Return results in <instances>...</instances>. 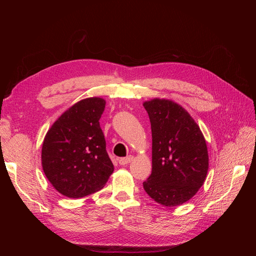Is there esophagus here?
Masks as SVG:
<instances>
[{
	"label": "esophagus",
	"mask_w": 256,
	"mask_h": 256,
	"mask_svg": "<svg viewBox=\"0 0 256 256\" xmlns=\"http://www.w3.org/2000/svg\"><path fill=\"white\" fill-rule=\"evenodd\" d=\"M132 159H134V156H131V154H129V156H127V157L120 158V159L118 160V162H120V166H126V164H130V162L132 161Z\"/></svg>",
	"instance_id": "1"
}]
</instances>
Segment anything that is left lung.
Segmentation results:
<instances>
[{
  "mask_svg": "<svg viewBox=\"0 0 256 256\" xmlns=\"http://www.w3.org/2000/svg\"><path fill=\"white\" fill-rule=\"evenodd\" d=\"M152 126V174L144 190L164 206H178L202 187L208 171V152L198 124L184 108L168 99L143 104Z\"/></svg>",
  "mask_w": 256,
  "mask_h": 256,
  "instance_id": "1",
  "label": "left lung"
}]
</instances>
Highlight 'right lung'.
Instances as JSON below:
<instances>
[{
	"label": "right lung",
	"mask_w": 256,
	"mask_h": 256,
	"mask_svg": "<svg viewBox=\"0 0 256 256\" xmlns=\"http://www.w3.org/2000/svg\"><path fill=\"white\" fill-rule=\"evenodd\" d=\"M106 100H80L54 122L44 136L42 164L56 191L80 198L102 189L114 171L99 120Z\"/></svg>",
	"instance_id": "1"
}]
</instances>
